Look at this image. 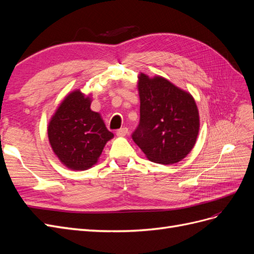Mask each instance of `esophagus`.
Returning a JSON list of instances; mask_svg holds the SVG:
<instances>
[{
    "mask_svg": "<svg viewBox=\"0 0 254 254\" xmlns=\"http://www.w3.org/2000/svg\"><path fill=\"white\" fill-rule=\"evenodd\" d=\"M127 133H128V128H126V127H123V128H120L117 130V134L119 136H124Z\"/></svg>",
    "mask_w": 254,
    "mask_h": 254,
    "instance_id": "esophagus-1",
    "label": "esophagus"
}]
</instances>
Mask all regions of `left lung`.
Masks as SVG:
<instances>
[{
	"label": "left lung",
	"mask_w": 254,
	"mask_h": 254,
	"mask_svg": "<svg viewBox=\"0 0 254 254\" xmlns=\"http://www.w3.org/2000/svg\"><path fill=\"white\" fill-rule=\"evenodd\" d=\"M137 84L140 123L132 140L152 162H179L193 149L199 131L193 96L161 76L141 74Z\"/></svg>",
	"instance_id": "obj_1"
}]
</instances>
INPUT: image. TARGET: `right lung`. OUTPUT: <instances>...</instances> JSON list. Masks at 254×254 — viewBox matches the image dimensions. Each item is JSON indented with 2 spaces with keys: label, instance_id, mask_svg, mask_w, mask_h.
<instances>
[{
  "label": "right lung",
  "instance_id": "right-lung-1",
  "mask_svg": "<svg viewBox=\"0 0 254 254\" xmlns=\"http://www.w3.org/2000/svg\"><path fill=\"white\" fill-rule=\"evenodd\" d=\"M90 97L79 90L68 94L48 127L54 152L66 167L84 171L93 166L106 143L113 137L97 112L90 109Z\"/></svg>",
  "mask_w": 254,
  "mask_h": 254
}]
</instances>
